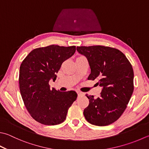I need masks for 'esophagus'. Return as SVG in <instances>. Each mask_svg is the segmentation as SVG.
I'll use <instances>...</instances> for the list:
<instances>
[{"label": "esophagus", "instance_id": "obj_1", "mask_svg": "<svg viewBox=\"0 0 149 149\" xmlns=\"http://www.w3.org/2000/svg\"><path fill=\"white\" fill-rule=\"evenodd\" d=\"M77 94L78 97H82L84 95V93L83 92H81L80 91H77Z\"/></svg>", "mask_w": 149, "mask_h": 149}]
</instances>
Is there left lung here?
I'll use <instances>...</instances> for the list:
<instances>
[{"mask_svg": "<svg viewBox=\"0 0 149 149\" xmlns=\"http://www.w3.org/2000/svg\"><path fill=\"white\" fill-rule=\"evenodd\" d=\"M77 51L88 59L91 74L102 87L100 97L86 95L89 104L84 116L92 125L107 126L121 116L134 91V71L125 55L118 49L101 45L77 47Z\"/></svg>", "mask_w": 149, "mask_h": 149, "instance_id": "left-lung-1", "label": "left lung"}]
</instances>
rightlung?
Here are the masks:
<instances>
[{"label": "right lung", "mask_w": 149, "mask_h": 149, "mask_svg": "<svg viewBox=\"0 0 149 149\" xmlns=\"http://www.w3.org/2000/svg\"><path fill=\"white\" fill-rule=\"evenodd\" d=\"M75 51V46L51 45L33 49L22 61L19 69V88L25 107L36 121L56 125L65 120L77 93L51 89L49 82L51 79L56 80L61 64Z\"/></svg>", "instance_id": "add662e5"}]
</instances>
